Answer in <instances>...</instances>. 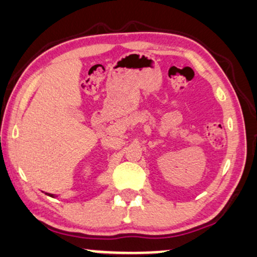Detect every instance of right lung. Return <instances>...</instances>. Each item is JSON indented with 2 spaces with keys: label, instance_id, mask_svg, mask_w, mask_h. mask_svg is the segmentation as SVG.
Masks as SVG:
<instances>
[{
  "label": "right lung",
  "instance_id": "1",
  "mask_svg": "<svg viewBox=\"0 0 257 257\" xmlns=\"http://www.w3.org/2000/svg\"><path fill=\"white\" fill-rule=\"evenodd\" d=\"M47 195H48V196H52V197H53V195H51V194H47Z\"/></svg>",
  "mask_w": 257,
  "mask_h": 257
}]
</instances>
